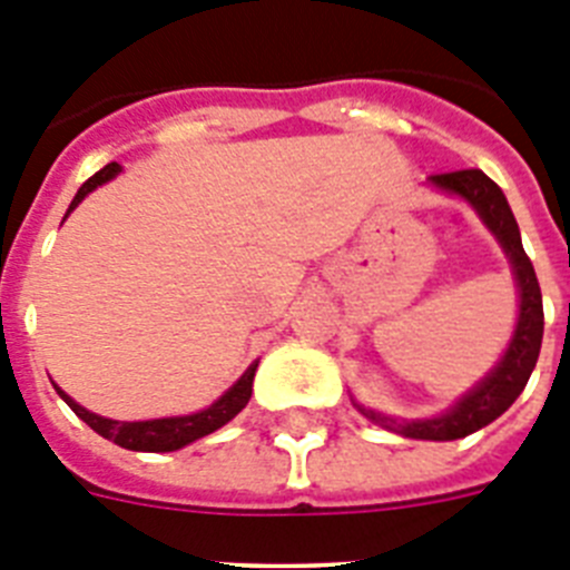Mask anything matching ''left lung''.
Here are the masks:
<instances>
[{
  "label": "left lung",
  "instance_id": "8db88e82",
  "mask_svg": "<svg viewBox=\"0 0 570 570\" xmlns=\"http://www.w3.org/2000/svg\"><path fill=\"white\" fill-rule=\"evenodd\" d=\"M428 183L434 185L436 190L451 196H460L476 210L493 239L500 242V248L505 250L508 262H511L513 279H517V291H520V314H517V328H513L511 342H508L505 354L500 362L482 376L476 385L462 394L454 405L428 420H400V416H387L371 407H360V414L367 416L374 425L394 431V434L407 436V440H431V442H451L462 440V436L473 434L502 416L513 400L522 394V387L528 385L533 365L540 360L542 347V294L540 282L533 274V265L528 259L525 248H522L520 225L513 219L511 205H508L505 194L493 179H488L482 170H454V174H436Z\"/></svg>",
  "mask_w": 570,
  "mask_h": 570
}]
</instances>
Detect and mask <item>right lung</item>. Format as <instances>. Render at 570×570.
Wrapping results in <instances>:
<instances>
[{"mask_svg":"<svg viewBox=\"0 0 570 570\" xmlns=\"http://www.w3.org/2000/svg\"><path fill=\"white\" fill-rule=\"evenodd\" d=\"M119 174H122V165L119 163H110V165H105L102 170H97V174L90 176L88 183L77 190V196H73V203H70V208H68V214L77 208L79 203H82L90 190H97L99 185L110 183V179ZM256 365H259V360L250 362L248 371H245V374H242L239 380H236L223 396H219V400L210 402V405L203 407V411H196V414H188V416H163V420H142V422H119V420H108V416H99V414H94V411H88V407L79 405L77 400H70V396L65 394L59 385H53V387H57V394L68 402L70 411H73V414H77L82 422H88V425L94 428L99 436L116 442L119 448H128V451L165 454V451H179V448L190 445V442L214 434L216 428L228 425V422L239 414L242 407L248 405L250 391H254Z\"/></svg>","mask_w":570,"mask_h":570,"instance_id":"add662e5","label":"right lung"}]
</instances>
